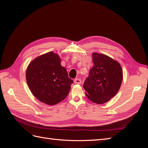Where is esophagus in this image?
Wrapping results in <instances>:
<instances>
[{
    "instance_id": "obj_1",
    "label": "esophagus",
    "mask_w": 148,
    "mask_h": 148,
    "mask_svg": "<svg viewBox=\"0 0 148 148\" xmlns=\"http://www.w3.org/2000/svg\"><path fill=\"white\" fill-rule=\"evenodd\" d=\"M74 83L75 84H80L82 83V80L81 79H80L79 78H76L75 80H74Z\"/></svg>"
}]
</instances>
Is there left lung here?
<instances>
[{"mask_svg":"<svg viewBox=\"0 0 148 148\" xmlns=\"http://www.w3.org/2000/svg\"><path fill=\"white\" fill-rule=\"evenodd\" d=\"M92 69L84 83L86 95L97 104L108 102L119 91L123 79V70L119 62L97 52L92 53Z\"/></svg>","mask_w":148,"mask_h":148,"instance_id":"8db88e82","label":"left lung"}]
</instances>
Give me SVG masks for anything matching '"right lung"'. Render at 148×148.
I'll return each instance as SVG.
<instances>
[{"mask_svg":"<svg viewBox=\"0 0 148 148\" xmlns=\"http://www.w3.org/2000/svg\"><path fill=\"white\" fill-rule=\"evenodd\" d=\"M26 79L33 95L44 104L56 105L68 95L73 80L69 78L57 53L49 52L29 64Z\"/></svg>","mask_w":148,"mask_h":148,"instance_id":"add662e5","label":"right lung"}]
</instances>
